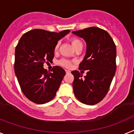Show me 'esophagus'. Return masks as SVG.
<instances>
[{
  "label": "esophagus",
  "mask_w": 134,
  "mask_h": 134,
  "mask_svg": "<svg viewBox=\"0 0 134 134\" xmlns=\"http://www.w3.org/2000/svg\"><path fill=\"white\" fill-rule=\"evenodd\" d=\"M65 72L67 73V74H69V73H70V71H69V70H65Z\"/></svg>",
  "instance_id": "1"
}]
</instances>
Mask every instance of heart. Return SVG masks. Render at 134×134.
<instances>
[{
  "instance_id": "heart-1",
  "label": "heart",
  "mask_w": 134,
  "mask_h": 134,
  "mask_svg": "<svg viewBox=\"0 0 134 134\" xmlns=\"http://www.w3.org/2000/svg\"><path fill=\"white\" fill-rule=\"evenodd\" d=\"M70 41L71 43V44H72L73 47H74L75 49L77 47H79L80 46H82V42L78 38L76 37H72L70 39ZM59 43H57V44L55 45L54 48V52H58V48H59ZM58 64L63 67H67V68H69L71 66V63L69 61V60H67V59H65V58H63L61 60H60L58 61Z\"/></svg>"
}]
</instances>
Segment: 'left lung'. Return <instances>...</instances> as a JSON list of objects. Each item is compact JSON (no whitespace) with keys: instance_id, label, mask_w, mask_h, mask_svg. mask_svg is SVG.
Returning a JSON list of instances; mask_svg holds the SVG:
<instances>
[{"instance_id":"8db88e82","label":"left lung","mask_w":134,"mask_h":134,"mask_svg":"<svg viewBox=\"0 0 134 134\" xmlns=\"http://www.w3.org/2000/svg\"><path fill=\"white\" fill-rule=\"evenodd\" d=\"M73 33L86 43V52L79 69L87 70L82 78L78 71H73V88L76 98L87 105H95L108 93L115 74L116 46L107 31L98 27H89Z\"/></svg>"}]
</instances>
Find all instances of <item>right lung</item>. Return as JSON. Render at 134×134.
Listing matches in <instances>:
<instances>
[{
    "label": "right lung",
    "mask_w": 134,
    "mask_h": 134,
    "mask_svg": "<svg viewBox=\"0 0 134 134\" xmlns=\"http://www.w3.org/2000/svg\"><path fill=\"white\" fill-rule=\"evenodd\" d=\"M69 32L33 29L24 33L18 41L15 50L14 71L22 93L33 103L43 104L56 95L65 71L54 66L50 72L43 68V64L52 61L55 45Z\"/></svg>",
    "instance_id": "1"
}]
</instances>
